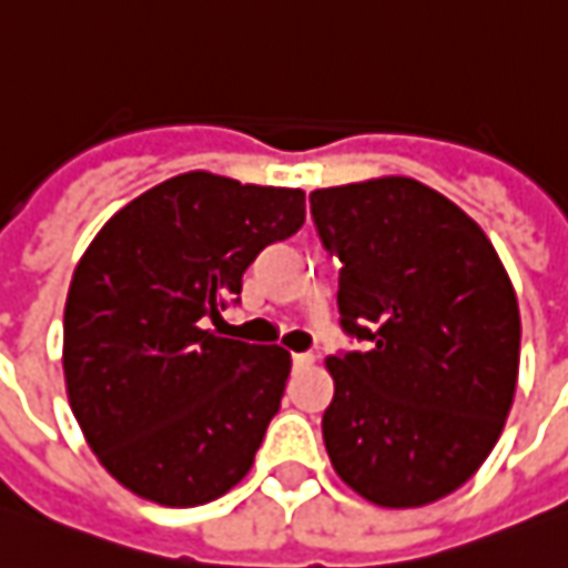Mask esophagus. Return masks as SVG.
Wrapping results in <instances>:
<instances>
[{
	"instance_id": "34e87169",
	"label": "esophagus",
	"mask_w": 568,
	"mask_h": 568,
	"mask_svg": "<svg viewBox=\"0 0 568 568\" xmlns=\"http://www.w3.org/2000/svg\"><path fill=\"white\" fill-rule=\"evenodd\" d=\"M315 362V355L312 352H293V365L296 367H308Z\"/></svg>"
}]
</instances>
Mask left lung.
<instances>
[{
    "label": "left lung",
    "mask_w": 568,
    "mask_h": 568,
    "mask_svg": "<svg viewBox=\"0 0 568 568\" xmlns=\"http://www.w3.org/2000/svg\"><path fill=\"white\" fill-rule=\"evenodd\" d=\"M339 268V327L365 349L327 358L322 420L339 479L381 507H424L483 467L510 414L519 308L486 232L414 179L308 194Z\"/></svg>",
    "instance_id": "obj_1"
}]
</instances>
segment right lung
Returning <instances> with one entry per match:
<instances>
[{
    "mask_svg": "<svg viewBox=\"0 0 568 568\" xmlns=\"http://www.w3.org/2000/svg\"><path fill=\"white\" fill-rule=\"evenodd\" d=\"M306 222L296 187L185 172L95 234L64 308L73 417L139 498L197 507L237 486L281 408L291 352L216 336L262 250Z\"/></svg>",
    "mask_w": 568,
    "mask_h": 568,
    "instance_id": "1",
    "label": "right lung"
}]
</instances>
